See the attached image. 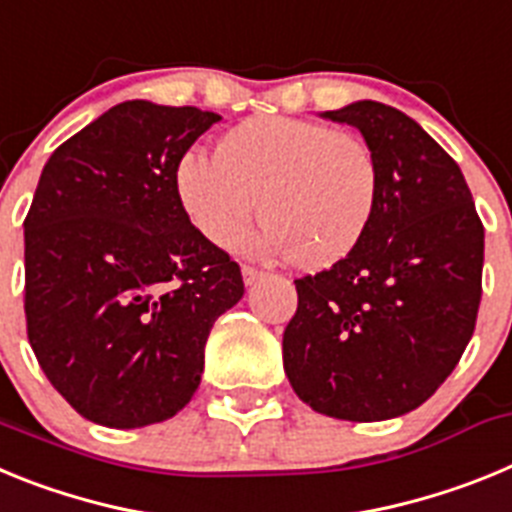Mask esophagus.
<instances>
[{"mask_svg":"<svg viewBox=\"0 0 512 512\" xmlns=\"http://www.w3.org/2000/svg\"><path fill=\"white\" fill-rule=\"evenodd\" d=\"M241 274H243V282H246V287H251V284H256L261 277H264V271L256 269V266H248V264H243Z\"/></svg>","mask_w":512,"mask_h":512,"instance_id":"1","label":"esophagus"}]
</instances>
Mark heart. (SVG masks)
Here are the masks:
<instances>
[{
	"instance_id": "1",
	"label": "heart",
	"mask_w": 512,
	"mask_h": 512,
	"mask_svg": "<svg viewBox=\"0 0 512 512\" xmlns=\"http://www.w3.org/2000/svg\"><path fill=\"white\" fill-rule=\"evenodd\" d=\"M174 182L184 212L210 243H241L261 207L269 220L264 246L307 269L346 259L379 202V164L366 140L284 115L243 122L225 135L220 153L189 151Z\"/></svg>"
}]
</instances>
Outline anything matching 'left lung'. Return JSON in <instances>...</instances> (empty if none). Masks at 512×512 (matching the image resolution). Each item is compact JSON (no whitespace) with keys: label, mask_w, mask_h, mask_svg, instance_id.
Returning a JSON list of instances; mask_svg holds the SVG:
<instances>
[{"label":"left lung","mask_w":512,"mask_h":512,"mask_svg":"<svg viewBox=\"0 0 512 512\" xmlns=\"http://www.w3.org/2000/svg\"><path fill=\"white\" fill-rule=\"evenodd\" d=\"M323 117L364 135L379 202L346 259L295 279L284 372L315 413L390 420L423 405L472 338L485 228L459 164L413 117L372 99Z\"/></svg>","instance_id":"left-lung-1"}]
</instances>
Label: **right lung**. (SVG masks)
Listing matches in <instances>:
<instances>
[{
    "mask_svg": "<svg viewBox=\"0 0 512 512\" xmlns=\"http://www.w3.org/2000/svg\"><path fill=\"white\" fill-rule=\"evenodd\" d=\"M220 115L130 99L43 166L25 217L27 338L71 408L107 428L174 418L241 266L189 223L176 166Z\"/></svg>",
    "mask_w": 512,
    "mask_h": 512,
    "instance_id": "right-lung-1",
    "label": "right lung"
}]
</instances>
